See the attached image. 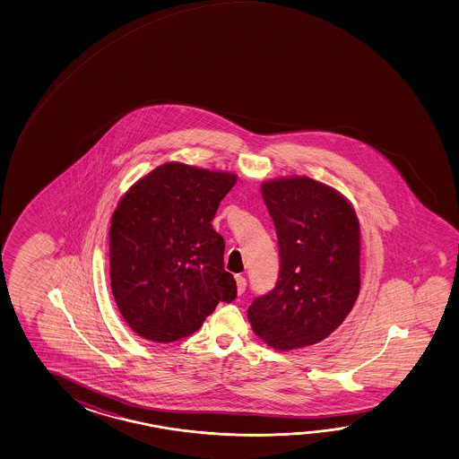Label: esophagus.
Returning <instances> with one entry per match:
<instances>
[{
    "instance_id": "1",
    "label": "esophagus",
    "mask_w": 459,
    "mask_h": 459,
    "mask_svg": "<svg viewBox=\"0 0 459 459\" xmlns=\"http://www.w3.org/2000/svg\"><path fill=\"white\" fill-rule=\"evenodd\" d=\"M246 278L241 275H236V290H238V294H242V292L246 291Z\"/></svg>"
}]
</instances>
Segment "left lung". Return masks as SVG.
Segmentation results:
<instances>
[{
  "instance_id": "8db88e82",
  "label": "left lung",
  "mask_w": 459,
  "mask_h": 459,
  "mask_svg": "<svg viewBox=\"0 0 459 459\" xmlns=\"http://www.w3.org/2000/svg\"><path fill=\"white\" fill-rule=\"evenodd\" d=\"M262 197L281 264L275 288L254 299L247 318L268 346L298 350L333 333L358 299V215L342 194L307 176L265 181Z\"/></svg>"
}]
</instances>
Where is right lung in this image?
<instances>
[{
    "label": "right lung",
    "mask_w": 459,
    "mask_h": 459,
    "mask_svg": "<svg viewBox=\"0 0 459 459\" xmlns=\"http://www.w3.org/2000/svg\"><path fill=\"white\" fill-rule=\"evenodd\" d=\"M238 176L179 161L152 169L119 200L109 226V276L117 308L155 342L197 332L218 302L236 298L213 230L218 205Z\"/></svg>",
    "instance_id": "1"
}]
</instances>
